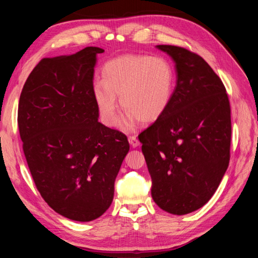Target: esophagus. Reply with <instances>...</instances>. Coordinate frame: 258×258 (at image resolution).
Instances as JSON below:
<instances>
[{"label":"esophagus","instance_id":"obj_1","mask_svg":"<svg viewBox=\"0 0 258 258\" xmlns=\"http://www.w3.org/2000/svg\"><path fill=\"white\" fill-rule=\"evenodd\" d=\"M128 140H129V143H130V145L132 147H137V146L140 145V141H139L138 138L136 136H130L128 138Z\"/></svg>","mask_w":258,"mask_h":258}]
</instances>
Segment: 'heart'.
Listing matches in <instances>:
<instances>
[{"mask_svg": "<svg viewBox=\"0 0 258 258\" xmlns=\"http://www.w3.org/2000/svg\"><path fill=\"white\" fill-rule=\"evenodd\" d=\"M102 82L93 87L96 102L108 126L116 124L117 101L128 112L123 128L130 130L139 119L153 123L165 115L172 101L175 76L172 64L163 57L123 54L107 61Z\"/></svg>", "mask_w": 258, "mask_h": 258, "instance_id": "1", "label": "heart"}]
</instances>
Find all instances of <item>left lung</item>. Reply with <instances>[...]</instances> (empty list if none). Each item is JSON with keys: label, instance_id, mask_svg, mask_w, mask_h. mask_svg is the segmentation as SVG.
<instances>
[{"label": "left lung", "instance_id": "left-lung-1", "mask_svg": "<svg viewBox=\"0 0 258 258\" xmlns=\"http://www.w3.org/2000/svg\"><path fill=\"white\" fill-rule=\"evenodd\" d=\"M157 48L174 60L176 86L165 115L139 140L154 201L183 215L207 204L228 168L230 104L222 80L199 54L179 46Z\"/></svg>", "mask_w": 258, "mask_h": 258}]
</instances>
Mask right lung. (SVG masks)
Here are the masks:
<instances>
[{"label": "right lung", "instance_id": "1", "mask_svg": "<svg viewBox=\"0 0 258 258\" xmlns=\"http://www.w3.org/2000/svg\"><path fill=\"white\" fill-rule=\"evenodd\" d=\"M103 51L90 46L43 58L19 99V135L36 188L53 211L77 222L110 208L130 147L122 132L98 121L93 68Z\"/></svg>", "mask_w": 258, "mask_h": 258}]
</instances>
